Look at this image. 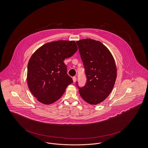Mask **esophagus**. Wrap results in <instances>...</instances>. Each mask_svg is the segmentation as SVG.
<instances>
[{"label": "esophagus", "instance_id": "esophagus-1", "mask_svg": "<svg viewBox=\"0 0 148 148\" xmlns=\"http://www.w3.org/2000/svg\"><path fill=\"white\" fill-rule=\"evenodd\" d=\"M76 77H73V78H72V79H73V82H76Z\"/></svg>", "mask_w": 148, "mask_h": 148}]
</instances>
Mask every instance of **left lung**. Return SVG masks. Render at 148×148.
Returning <instances> with one entry per match:
<instances>
[{
  "label": "left lung",
  "instance_id": "1",
  "mask_svg": "<svg viewBox=\"0 0 148 148\" xmlns=\"http://www.w3.org/2000/svg\"><path fill=\"white\" fill-rule=\"evenodd\" d=\"M87 77L85 86L79 88L81 98L91 105H97L107 98L117 79L114 59L100 41L85 39L76 41Z\"/></svg>",
  "mask_w": 148,
  "mask_h": 148
}]
</instances>
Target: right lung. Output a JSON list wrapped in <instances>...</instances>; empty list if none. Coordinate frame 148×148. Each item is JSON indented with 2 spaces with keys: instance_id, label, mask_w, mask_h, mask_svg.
<instances>
[{
  "instance_id": "obj_1",
  "label": "right lung",
  "mask_w": 148,
  "mask_h": 148,
  "mask_svg": "<svg viewBox=\"0 0 148 148\" xmlns=\"http://www.w3.org/2000/svg\"><path fill=\"white\" fill-rule=\"evenodd\" d=\"M77 49L75 41L58 40L44 44L31 56L27 66V83L32 94L41 103H54L73 82L63 61Z\"/></svg>"
}]
</instances>
